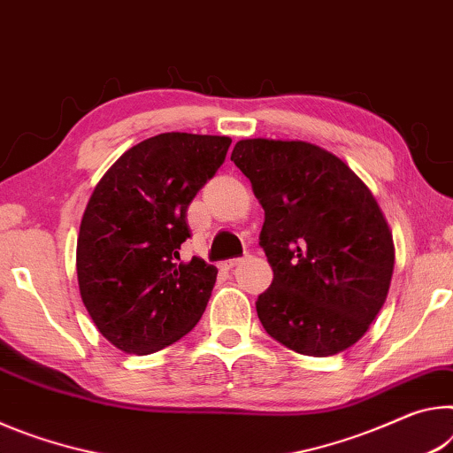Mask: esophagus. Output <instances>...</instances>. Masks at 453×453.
<instances>
[{"instance_id": "34e87169", "label": "esophagus", "mask_w": 453, "mask_h": 453, "mask_svg": "<svg viewBox=\"0 0 453 453\" xmlns=\"http://www.w3.org/2000/svg\"><path fill=\"white\" fill-rule=\"evenodd\" d=\"M241 261H242V258H228V261H222L220 266H222V269H225V271H231L233 266H236Z\"/></svg>"}]
</instances>
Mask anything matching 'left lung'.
<instances>
[{"label":"left lung","mask_w":453,"mask_h":453,"mask_svg":"<svg viewBox=\"0 0 453 453\" xmlns=\"http://www.w3.org/2000/svg\"><path fill=\"white\" fill-rule=\"evenodd\" d=\"M231 160L265 209L258 244L273 266L257 299L265 331L311 357L349 349L394 275V236L372 190L335 154L303 140H239Z\"/></svg>","instance_id":"left-lung-1"}]
</instances>
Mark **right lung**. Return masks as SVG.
I'll return each instance as SVG.
<instances>
[{"label":"right lung","instance_id":"add662e5","mask_svg":"<svg viewBox=\"0 0 453 453\" xmlns=\"http://www.w3.org/2000/svg\"><path fill=\"white\" fill-rule=\"evenodd\" d=\"M228 136L166 132L132 146L96 184L81 217L76 269L98 331L124 353L165 349L195 329L217 266L180 261L187 209L225 162Z\"/></svg>","mask_w":453,"mask_h":453}]
</instances>
